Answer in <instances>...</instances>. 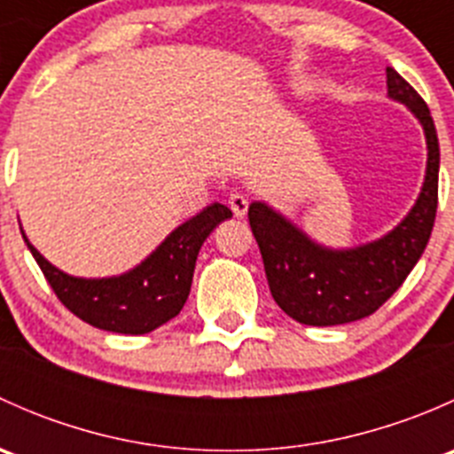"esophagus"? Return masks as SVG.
I'll return each instance as SVG.
<instances>
[{
  "label": "esophagus",
  "instance_id": "esophagus-1",
  "mask_svg": "<svg viewBox=\"0 0 454 454\" xmlns=\"http://www.w3.org/2000/svg\"><path fill=\"white\" fill-rule=\"evenodd\" d=\"M228 206H231V210L237 215V217H244V215L248 213V198L241 193H231V198H228Z\"/></svg>",
  "mask_w": 454,
  "mask_h": 454
}]
</instances>
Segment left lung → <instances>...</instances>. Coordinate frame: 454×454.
I'll return each instance as SVG.
<instances>
[{
  "label": "left lung",
  "instance_id": "obj_1",
  "mask_svg": "<svg viewBox=\"0 0 454 454\" xmlns=\"http://www.w3.org/2000/svg\"><path fill=\"white\" fill-rule=\"evenodd\" d=\"M388 98L406 105L426 136V176L413 208L393 231L354 248H327L265 201L248 208L278 308L303 325L329 327L371 316L404 283L430 239L437 213L439 142L424 98L387 67Z\"/></svg>",
  "mask_w": 454,
  "mask_h": 454
}]
</instances>
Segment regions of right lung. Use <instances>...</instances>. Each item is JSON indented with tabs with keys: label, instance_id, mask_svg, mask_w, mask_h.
<instances>
[{
	"label": "right lung",
	"instance_id": "obj_1",
	"mask_svg": "<svg viewBox=\"0 0 454 454\" xmlns=\"http://www.w3.org/2000/svg\"><path fill=\"white\" fill-rule=\"evenodd\" d=\"M228 217H232L231 208L215 201L168 232L136 268L103 278L63 272L30 244L24 231L21 235L54 294L72 314L105 332L140 336L180 314L189 299L201 244Z\"/></svg>",
	"mask_w": 454,
	"mask_h": 454
}]
</instances>
